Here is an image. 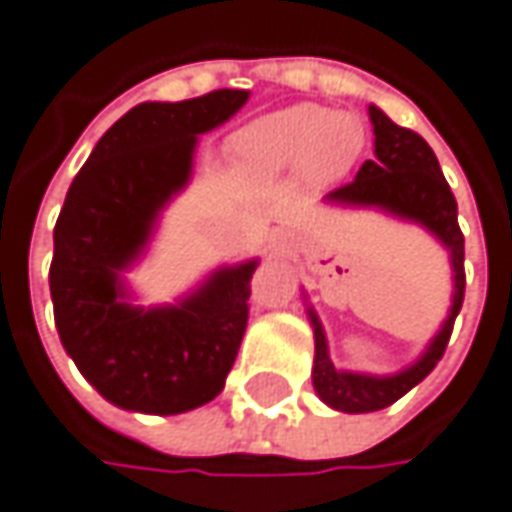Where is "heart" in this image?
Instances as JSON below:
<instances>
[{
  "label": "heart",
  "instance_id": "1",
  "mask_svg": "<svg viewBox=\"0 0 512 512\" xmlns=\"http://www.w3.org/2000/svg\"><path fill=\"white\" fill-rule=\"evenodd\" d=\"M233 152L256 181H273L299 169L311 184H328L360 158L363 123L348 112L299 103L244 126L233 138Z\"/></svg>",
  "mask_w": 512,
  "mask_h": 512
}]
</instances>
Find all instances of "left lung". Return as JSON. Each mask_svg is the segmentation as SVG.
Masks as SVG:
<instances>
[{
  "label": "left lung",
  "mask_w": 512,
  "mask_h": 512,
  "mask_svg": "<svg viewBox=\"0 0 512 512\" xmlns=\"http://www.w3.org/2000/svg\"><path fill=\"white\" fill-rule=\"evenodd\" d=\"M369 117L374 123V161H366L354 181H348L334 192H328V201L334 204H351V207H380L386 213L418 221L429 233H435L452 256V279L455 294L452 308L438 331V337L423 351V357L397 371L392 377H371V374H354V371H337L328 357L325 331L314 311H308L314 325V389L317 395L337 412H377L392 406L395 400L415 389L429 371L438 366V360L447 351L455 317L464 305V233L458 227V204L449 190L447 178L438 167V158L432 146L423 141L418 132L397 126L395 120L383 115L377 106H369Z\"/></svg>",
  "instance_id": "1"
}]
</instances>
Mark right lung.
I'll list each match as a JSON object with an SVG mask.
<instances>
[{
    "mask_svg": "<svg viewBox=\"0 0 512 512\" xmlns=\"http://www.w3.org/2000/svg\"><path fill=\"white\" fill-rule=\"evenodd\" d=\"M247 97L218 89L129 109L68 187L48 273L54 322L83 377L120 409H198L236 363L256 259L216 270L178 305L149 311L123 299L120 270L141 256L158 213L190 181L198 135L230 120Z\"/></svg>",
    "mask_w": 512,
    "mask_h": 512,
    "instance_id": "1",
    "label": "right lung"
}]
</instances>
